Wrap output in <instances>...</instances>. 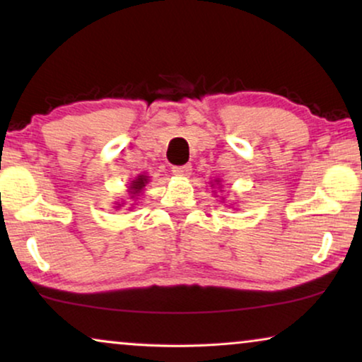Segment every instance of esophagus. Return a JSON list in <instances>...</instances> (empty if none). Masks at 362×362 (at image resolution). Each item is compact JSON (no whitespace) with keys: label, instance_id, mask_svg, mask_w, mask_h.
Masks as SVG:
<instances>
[{"label":"esophagus","instance_id":"1","mask_svg":"<svg viewBox=\"0 0 362 362\" xmlns=\"http://www.w3.org/2000/svg\"><path fill=\"white\" fill-rule=\"evenodd\" d=\"M171 171H173V175H176V176H185V177H187V176L191 175V171H192V166H191V165L173 166V168H171Z\"/></svg>","mask_w":362,"mask_h":362}]
</instances>
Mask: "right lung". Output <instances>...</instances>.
I'll return each instance as SVG.
<instances>
[{"label": "right lung", "mask_w": 362, "mask_h": 362, "mask_svg": "<svg viewBox=\"0 0 362 362\" xmlns=\"http://www.w3.org/2000/svg\"><path fill=\"white\" fill-rule=\"evenodd\" d=\"M145 185H146V176H138L136 180L132 182L130 189H132L133 194H138V192H140L143 187H145Z\"/></svg>", "instance_id": "1"}]
</instances>
